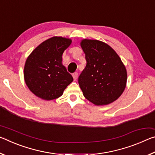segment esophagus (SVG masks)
I'll use <instances>...</instances> for the list:
<instances>
[{"label":"esophagus","mask_w":155,"mask_h":155,"mask_svg":"<svg viewBox=\"0 0 155 155\" xmlns=\"http://www.w3.org/2000/svg\"><path fill=\"white\" fill-rule=\"evenodd\" d=\"M72 77H73V78H74V80L76 81V80L77 79V78H78V73H77V72L73 73V74H72Z\"/></svg>","instance_id":"obj_1"}]
</instances>
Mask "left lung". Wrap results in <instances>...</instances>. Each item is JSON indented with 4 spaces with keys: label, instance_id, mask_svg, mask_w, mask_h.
<instances>
[{
    "label": "left lung",
    "instance_id": "left-lung-1",
    "mask_svg": "<svg viewBox=\"0 0 155 155\" xmlns=\"http://www.w3.org/2000/svg\"><path fill=\"white\" fill-rule=\"evenodd\" d=\"M81 46L87 61L78 77L84 96L96 105L111 103L126 87L125 66L114 50L103 41L83 40Z\"/></svg>",
    "mask_w": 155,
    "mask_h": 155
}]
</instances>
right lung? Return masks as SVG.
<instances>
[{"mask_svg":"<svg viewBox=\"0 0 155 155\" xmlns=\"http://www.w3.org/2000/svg\"><path fill=\"white\" fill-rule=\"evenodd\" d=\"M71 42L70 39L53 37L40 44L28 56L24 69L25 83L39 98L47 101L59 98L73 81L61 63L63 52Z\"/></svg>","mask_w":155,"mask_h":155,"instance_id":"1","label":"right lung"}]
</instances>
